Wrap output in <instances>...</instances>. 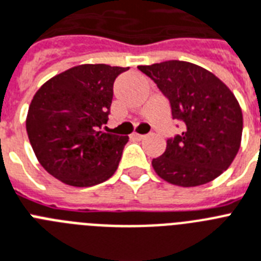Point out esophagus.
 Segmentation results:
<instances>
[{"mask_svg":"<svg viewBox=\"0 0 261 261\" xmlns=\"http://www.w3.org/2000/svg\"><path fill=\"white\" fill-rule=\"evenodd\" d=\"M145 137V135H139V133H133L132 135V139L135 140H143Z\"/></svg>","mask_w":261,"mask_h":261,"instance_id":"34e87169","label":"esophagus"}]
</instances>
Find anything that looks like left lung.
<instances>
[{"label": "left lung", "instance_id": "8db88e82", "mask_svg": "<svg viewBox=\"0 0 261 261\" xmlns=\"http://www.w3.org/2000/svg\"><path fill=\"white\" fill-rule=\"evenodd\" d=\"M169 101L181 133L152 160L156 173L180 187L212 181L232 164L240 148L243 113L236 97L213 73L187 61L137 66Z\"/></svg>", "mask_w": 261, "mask_h": 261}]
</instances>
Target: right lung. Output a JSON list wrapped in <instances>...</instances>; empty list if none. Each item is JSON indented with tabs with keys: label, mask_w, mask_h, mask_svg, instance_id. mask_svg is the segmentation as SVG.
Segmentation results:
<instances>
[{
	"label": "right lung",
	"mask_w": 261,
	"mask_h": 261,
	"mask_svg": "<svg viewBox=\"0 0 261 261\" xmlns=\"http://www.w3.org/2000/svg\"><path fill=\"white\" fill-rule=\"evenodd\" d=\"M128 69L74 66L34 94L28 137L40 164L53 177L73 187H92L115 173L128 137L102 132L101 126L111 113L115 80Z\"/></svg>",
	"instance_id": "obj_1"
}]
</instances>
